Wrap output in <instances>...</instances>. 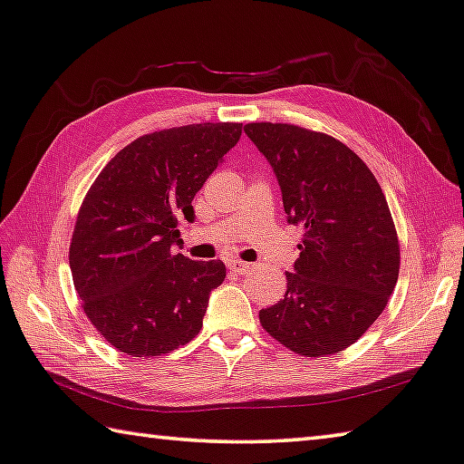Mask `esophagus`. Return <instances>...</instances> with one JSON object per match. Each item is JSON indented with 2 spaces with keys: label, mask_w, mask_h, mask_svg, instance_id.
<instances>
[{
  "label": "esophagus",
  "mask_w": 464,
  "mask_h": 464,
  "mask_svg": "<svg viewBox=\"0 0 464 464\" xmlns=\"http://www.w3.org/2000/svg\"><path fill=\"white\" fill-rule=\"evenodd\" d=\"M227 266H229V270L237 272V274H246V272H249V268H251L249 264H246V262H239V260H231V262H227Z\"/></svg>",
  "instance_id": "34e87169"
}]
</instances>
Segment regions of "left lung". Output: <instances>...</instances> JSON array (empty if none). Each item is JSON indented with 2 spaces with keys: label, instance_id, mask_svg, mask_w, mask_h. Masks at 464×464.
Segmentation results:
<instances>
[{
  "label": "left lung",
  "instance_id": "obj_1",
  "mask_svg": "<svg viewBox=\"0 0 464 464\" xmlns=\"http://www.w3.org/2000/svg\"><path fill=\"white\" fill-rule=\"evenodd\" d=\"M243 130L276 174L288 223L304 227L286 295L260 311V324L296 354H337L379 319L397 285L387 198L366 163L334 137L278 122Z\"/></svg>",
  "mask_w": 464,
  "mask_h": 464
}]
</instances>
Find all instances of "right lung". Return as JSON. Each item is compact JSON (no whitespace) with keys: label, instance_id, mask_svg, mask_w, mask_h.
Segmentation results:
<instances>
[{"label":"right lung","instance_id":"obj_1","mask_svg":"<svg viewBox=\"0 0 464 464\" xmlns=\"http://www.w3.org/2000/svg\"><path fill=\"white\" fill-rule=\"evenodd\" d=\"M239 122H204L132 140L100 171L69 247L73 285L92 325L116 350L161 356L198 335L221 260L174 254L178 218L237 145Z\"/></svg>","mask_w":464,"mask_h":464}]
</instances>
